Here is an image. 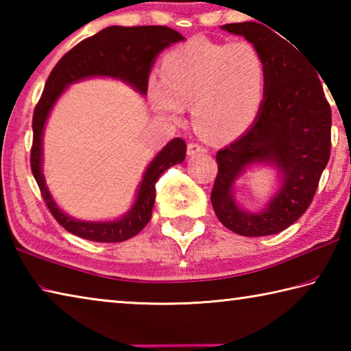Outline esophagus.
I'll return each instance as SVG.
<instances>
[{"label":"esophagus","instance_id":"1","mask_svg":"<svg viewBox=\"0 0 351 351\" xmlns=\"http://www.w3.org/2000/svg\"><path fill=\"white\" fill-rule=\"evenodd\" d=\"M207 150L206 148L203 147V145H199V144H189V147H187V153H189V156H195V154H199V153H206Z\"/></svg>","mask_w":351,"mask_h":351}]
</instances>
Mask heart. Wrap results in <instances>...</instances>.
<instances>
[{
  "mask_svg": "<svg viewBox=\"0 0 351 351\" xmlns=\"http://www.w3.org/2000/svg\"><path fill=\"white\" fill-rule=\"evenodd\" d=\"M266 88L268 63L257 46L197 38L165 54L161 77L148 82V99L154 111L170 119L192 105V123L201 138L228 144L257 119Z\"/></svg>",
  "mask_w": 351,
  "mask_h": 351,
  "instance_id": "b5f03b06",
  "label": "heart"
}]
</instances>
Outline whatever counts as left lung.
<instances>
[{"label":"left lung","instance_id":"8db88e82","mask_svg":"<svg viewBox=\"0 0 351 351\" xmlns=\"http://www.w3.org/2000/svg\"><path fill=\"white\" fill-rule=\"evenodd\" d=\"M266 26L261 21L221 26L257 46L268 63L260 114L241 138L217 153L218 175L210 195L219 221L243 237L278 234L304 215L331 147V110L319 71L293 41ZM255 167L274 168L278 178L265 206L249 211L234 192L239 178Z\"/></svg>","mask_w":351,"mask_h":351}]
</instances>
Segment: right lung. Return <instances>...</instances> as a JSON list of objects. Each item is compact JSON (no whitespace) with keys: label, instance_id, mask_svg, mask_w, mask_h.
<instances>
[{"label":"right lung","instance_id":"obj_1","mask_svg":"<svg viewBox=\"0 0 351 351\" xmlns=\"http://www.w3.org/2000/svg\"><path fill=\"white\" fill-rule=\"evenodd\" d=\"M184 40L180 32L167 26H110L80 41L60 58L47 77L32 119L31 169L46 206L68 232L97 243H121L139 234L152 218L156 181L171 165L181 164L186 159L187 147L181 138H175L154 154L136 190L132 207L122 217L100 221L74 218L56 203L43 175V134L57 100L73 83L94 77L121 80L141 96H145L148 77L156 57L165 47Z\"/></svg>","mask_w":351,"mask_h":351}]
</instances>
